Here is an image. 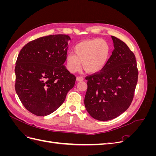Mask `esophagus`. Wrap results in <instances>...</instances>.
<instances>
[{
    "mask_svg": "<svg viewBox=\"0 0 156 156\" xmlns=\"http://www.w3.org/2000/svg\"><path fill=\"white\" fill-rule=\"evenodd\" d=\"M83 80H84V78H83V77H80V76L77 77V79H76V81H77V82L82 81H83Z\"/></svg>",
    "mask_w": 156,
    "mask_h": 156,
    "instance_id": "34e87169",
    "label": "esophagus"
}]
</instances>
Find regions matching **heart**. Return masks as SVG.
Here are the masks:
<instances>
[{
    "instance_id": "b5f03b06",
    "label": "heart",
    "mask_w": 156,
    "mask_h": 156,
    "mask_svg": "<svg viewBox=\"0 0 156 156\" xmlns=\"http://www.w3.org/2000/svg\"><path fill=\"white\" fill-rule=\"evenodd\" d=\"M74 53H69L66 57V64L70 72L79 71L82 63L86 72L95 73L106 66L110 56L111 48L102 39L87 40L75 46Z\"/></svg>"
}]
</instances>
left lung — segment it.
<instances>
[{
  "label": "left lung",
  "mask_w": 156,
  "mask_h": 156,
  "mask_svg": "<svg viewBox=\"0 0 156 156\" xmlns=\"http://www.w3.org/2000/svg\"><path fill=\"white\" fill-rule=\"evenodd\" d=\"M114 50L105 66L86 77L84 106L94 119L107 121L120 116L129 107L137 83L135 55L127 45L111 36Z\"/></svg>",
  "instance_id": "1"
}]
</instances>
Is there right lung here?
Wrapping results in <instances>:
<instances>
[{"instance_id":"1","label":"right lung","mask_w":156,"mask_h":156,"mask_svg":"<svg viewBox=\"0 0 156 156\" xmlns=\"http://www.w3.org/2000/svg\"><path fill=\"white\" fill-rule=\"evenodd\" d=\"M70 37L55 34L30 41L16 61L15 89L23 105L36 116L51 114L64 103L76 77L66 68Z\"/></svg>"}]
</instances>
